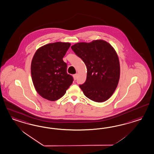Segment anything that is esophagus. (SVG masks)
Listing matches in <instances>:
<instances>
[{
	"instance_id": "1",
	"label": "esophagus",
	"mask_w": 154,
	"mask_h": 154,
	"mask_svg": "<svg viewBox=\"0 0 154 154\" xmlns=\"http://www.w3.org/2000/svg\"><path fill=\"white\" fill-rule=\"evenodd\" d=\"M73 77H74V80H76V79H77V74H74V75H73Z\"/></svg>"
}]
</instances>
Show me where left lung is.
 I'll list each match as a JSON object with an SVG mask.
<instances>
[{"instance_id":"obj_1","label":"left lung","mask_w":154,"mask_h":154,"mask_svg":"<svg viewBox=\"0 0 154 154\" xmlns=\"http://www.w3.org/2000/svg\"><path fill=\"white\" fill-rule=\"evenodd\" d=\"M71 48L87 66V79L79 85L84 95L97 102L107 100L120 78L119 58L114 48L103 40L78 43Z\"/></svg>"}]
</instances>
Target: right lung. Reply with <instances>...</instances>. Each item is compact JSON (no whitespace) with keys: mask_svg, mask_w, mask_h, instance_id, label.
Here are the masks:
<instances>
[{"mask_svg":"<svg viewBox=\"0 0 154 154\" xmlns=\"http://www.w3.org/2000/svg\"><path fill=\"white\" fill-rule=\"evenodd\" d=\"M70 45L63 42L46 44L38 49L32 58L31 73L34 87L49 101L61 98L74 80L67 73V66L63 61Z\"/></svg>","mask_w":154,"mask_h":154,"instance_id":"obj_1","label":"right lung"}]
</instances>
